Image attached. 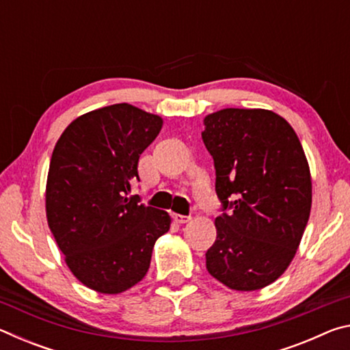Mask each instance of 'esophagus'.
<instances>
[{"label":"esophagus","instance_id":"34e87169","mask_svg":"<svg viewBox=\"0 0 350 350\" xmlns=\"http://www.w3.org/2000/svg\"><path fill=\"white\" fill-rule=\"evenodd\" d=\"M173 217L177 224H187L189 219H191L189 216H183V215H173Z\"/></svg>","mask_w":350,"mask_h":350}]
</instances>
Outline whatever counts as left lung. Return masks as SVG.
I'll use <instances>...</instances> for the list:
<instances>
[{
	"instance_id": "1",
	"label": "left lung",
	"mask_w": 350,
	"mask_h": 350,
	"mask_svg": "<svg viewBox=\"0 0 350 350\" xmlns=\"http://www.w3.org/2000/svg\"><path fill=\"white\" fill-rule=\"evenodd\" d=\"M204 125L224 211L206 270L232 290H259L287 270L299 247L312 206L309 163L293 128L273 111L225 108Z\"/></svg>"
}]
</instances>
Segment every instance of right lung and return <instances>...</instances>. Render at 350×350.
<instances>
[{"label": "right lung", "instance_id": "obj_1", "mask_svg": "<svg viewBox=\"0 0 350 350\" xmlns=\"http://www.w3.org/2000/svg\"><path fill=\"white\" fill-rule=\"evenodd\" d=\"M163 120L128 103L77 117L51 157L46 216L72 275L98 293L117 295L142 281L152 247L170 230L167 211L128 196L139 157Z\"/></svg>", "mask_w": 350, "mask_h": 350}]
</instances>
